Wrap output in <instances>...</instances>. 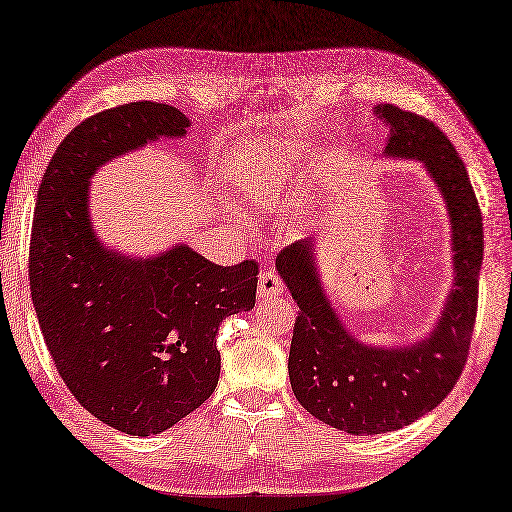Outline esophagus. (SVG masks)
Returning a JSON list of instances; mask_svg holds the SVG:
<instances>
[{"instance_id": "obj_1", "label": "esophagus", "mask_w": 512, "mask_h": 512, "mask_svg": "<svg viewBox=\"0 0 512 512\" xmlns=\"http://www.w3.org/2000/svg\"><path fill=\"white\" fill-rule=\"evenodd\" d=\"M282 293V280L271 269H263L258 276V299L267 302V299Z\"/></svg>"}]
</instances>
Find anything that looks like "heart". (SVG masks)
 Here are the masks:
<instances>
[{
  "label": "heart",
  "instance_id": "1",
  "mask_svg": "<svg viewBox=\"0 0 512 512\" xmlns=\"http://www.w3.org/2000/svg\"><path fill=\"white\" fill-rule=\"evenodd\" d=\"M306 147L297 141L254 143L230 158V178L236 189L256 202H278L295 184Z\"/></svg>",
  "mask_w": 512,
  "mask_h": 512
}]
</instances>
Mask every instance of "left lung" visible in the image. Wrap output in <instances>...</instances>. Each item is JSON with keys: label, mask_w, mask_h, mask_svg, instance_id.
Masks as SVG:
<instances>
[{"label": "left lung", "mask_w": 512, "mask_h": 512, "mask_svg": "<svg viewBox=\"0 0 512 512\" xmlns=\"http://www.w3.org/2000/svg\"><path fill=\"white\" fill-rule=\"evenodd\" d=\"M389 126L382 156L419 160L447 208L454 282L436 326L408 345H369L345 328L323 289L315 243L282 249L278 276L297 302L289 378L310 415L347 434L400 430L439 406L463 373L476 323L484 254L482 215L467 169L447 136L415 112L393 104L373 108Z\"/></svg>", "instance_id": "obj_1"}]
</instances>
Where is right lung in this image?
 Returning <instances> with one entry per match:
<instances>
[{
	"label": "right lung",
	"mask_w": 512,
	"mask_h": 512,
	"mask_svg": "<svg viewBox=\"0 0 512 512\" xmlns=\"http://www.w3.org/2000/svg\"><path fill=\"white\" fill-rule=\"evenodd\" d=\"M189 126L156 102L97 112L58 145L36 197L30 289L47 350L76 400L132 436L165 432L213 395L219 323L256 304L254 260L221 267L184 243L130 256L93 230L97 169Z\"/></svg>",
	"instance_id": "right-lung-1"
}]
</instances>
